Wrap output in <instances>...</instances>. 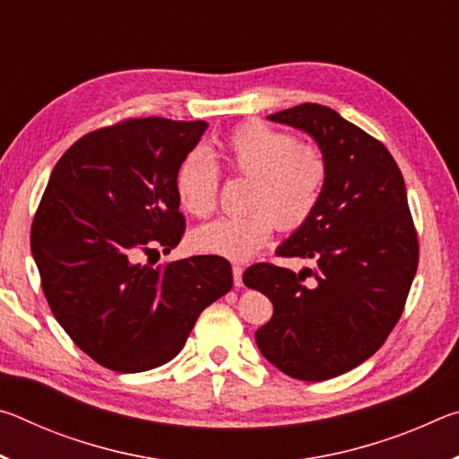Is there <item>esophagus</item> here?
Listing matches in <instances>:
<instances>
[{"label": "esophagus", "mask_w": 459, "mask_h": 459, "mask_svg": "<svg viewBox=\"0 0 459 459\" xmlns=\"http://www.w3.org/2000/svg\"><path fill=\"white\" fill-rule=\"evenodd\" d=\"M232 281H235V287L243 285V267L240 265H232Z\"/></svg>", "instance_id": "34e87169"}]
</instances>
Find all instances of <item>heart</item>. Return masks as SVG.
I'll return each instance as SVG.
<instances>
[{"instance_id":"obj_1","label":"heart","mask_w":459,"mask_h":459,"mask_svg":"<svg viewBox=\"0 0 459 459\" xmlns=\"http://www.w3.org/2000/svg\"><path fill=\"white\" fill-rule=\"evenodd\" d=\"M222 168L248 178L240 216H224L192 232V247L229 261H248L269 243L277 227L293 232L316 214L330 182V160L317 143L263 121H245L222 137L216 150ZM221 168L204 152H192L176 178L180 204L194 216L212 214Z\"/></svg>"}]
</instances>
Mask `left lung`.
<instances>
[{
    "label": "left lung",
    "instance_id": "obj_1",
    "mask_svg": "<svg viewBox=\"0 0 459 459\" xmlns=\"http://www.w3.org/2000/svg\"><path fill=\"white\" fill-rule=\"evenodd\" d=\"M269 119L316 139L330 160V182L316 214L277 251L316 267L293 273L257 263L243 281L273 301V317L255 333L261 354L291 378L317 383L385 344L417 273L419 238L405 180L378 139L317 103Z\"/></svg>",
    "mask_w": 459,
    "mask_h": 459
}]
</instances>
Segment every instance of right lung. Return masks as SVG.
<instances>
[{
	"mask_svg": "<svg viewBox=\"0 0 459 459\" xmlns=\"http://www.w3.org/2000/svg\"><path fill=\"white\" fill-rule=\"evenodd\" d=\"M206 127L126 119L82 135L52 169L30 245L54 317L100 367L169 362L202 309L230 291V263L216 255L166 267L139 261L182 240L176 178Z\"/></svg>",
	"mask_w": 459,
	"mask_h": 459,
	"instance_id": "obj_1",
	"label": "right lung"
}]
</instances>
